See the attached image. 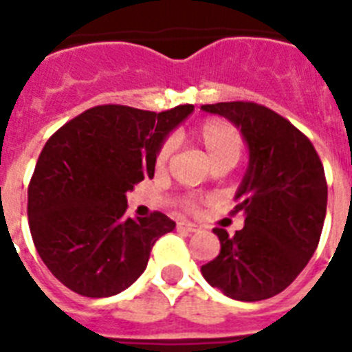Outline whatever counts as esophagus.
Returning a JSON list of instances; mask_svg holds the SVG:
<instances>
[{"label":"esophagus","mask_w":352,"mask_h":352,"mask_svg":"<svg viewBox=\"0 0 352 352\" xmlns=\"http://www.w3.org/2000/svg\"><path fill=\"white\" fill-rule=\"evenodd\" d=\"M177 228H179V230L190 232V234H193V232H199V230H201V226L193 225V223H186V221H182V223H179V225H177Z\"/></svg>","instance_id":"esophagus-1"}]
</instances>
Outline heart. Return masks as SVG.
Returning <instances> with one entry per match:
<instances>
[{
	"instance_id": "b5f03b06",
	"label": "heart",
	"mask_w": 352,
	"mask_h": 352,
	"mask_svg": "<svg viewBox=\"0 0 352 352\" xmlns=\"http://www.w3.org/2000/svg\"><path fill=\"white\" fill-rule=\"evenodd\" d=\"M195 140L203 148L204 155L208 157L210 164H232L234 166L239 160L243 148H245V140L243 135L237 127L228 120L223 118H208L203 124H199L195 129ZM173 151V144L166 140L157 151L155 157V164L159 170H162ZM188 210H197V201L195 199H186L184 201Z\"/></svg>"
}]
</instances>
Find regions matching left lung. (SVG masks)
<instances>
[{
	"mask_svg": "<svg viewBox=\"0 0 352 352\" xmlns=\"http://www.w3.org/2000/svg\"><path fill=\"white\" fill-rule=\"evenodd\" d=\"M228 118L245 138L248 168L235 192L245 228H214L219 256L201 267L203 278L232 300L279 294L311 261L327 212V182L311 140L278 113L254 102L201 106Z\"/></svg>",
	"mask_w": 352,
	"mask_h": 352,
	"instance_id": "left-lung-1",
	"label": "left lung"
}]
</instances>
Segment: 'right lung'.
Here are the masks:
<instances>
[{
    "label": "right lung",
    "instance_id": "add662e5",
    "mask_svg": "<svg viewBox=\"0 0 352 352\" xmlns=\"http://www.w3.org/2000/svg\"><path fill=\"white\" fill-rule=\"evenodd\" d=\"M193 113L177 106L153 113L127 106L91 107L52 135L29 184V225L41 261L67 289L109 298L148 267L168 215L126 217V193L155 175V157Z\"/></svg>",
    "mask_w": 352,
    "mask_h": 352
}]
</instances>
